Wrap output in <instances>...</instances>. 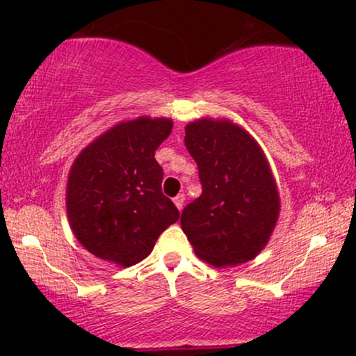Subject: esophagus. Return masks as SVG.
I'll return each instance as SVG.
<instances>
[{
	"label": "esophagus",
	"mask_w": 356,
	"mask_h": 356,
	"mask_svg": "<svg viewBox=\"0 0 356 356\" xmlns=\"http://www.w3.org/2000/svg\"><path fill=\"white\" fill-rule=\"evenodd\" d=\"M184 201H186V195H184V194H177V195H175V197H174V204H175V206H177L179 211L182 209Z\"/></svg>",
	"instance_id": "1"
}]
</instances>
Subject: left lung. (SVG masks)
I'll list each match as a JSON object with an SVG mask.
<instances>
[{"label":"left lung","instance_id":"1","mask_svg":"<svg viewBox=\"0 0 356 356\" xmlns=\"http://www.w3.org/2000/svg\"><path fill=\"white\" fill-rule=\"evenodd\" d=\"M184 142L202 186V194L181 216L195 254L218 268L251 261L266 246L280 216V194L266 155L229 120L191 122Z\"/></svg>","mask_w":356,"mask_h":356}]
</instances>
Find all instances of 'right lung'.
<instances>
[{"label":"right lung","instance_id":"add662e5","mask_svg":"<svg viewBox=\"0 0 356 356\" xmlns=\"http://www.w3.org/2000/svg\"><path fill=\"white\" fill-rule=\"evenodd\" d=\"M172 120L138 117L122 122L81 150L67 184V214L75 238L93 256L134 266L179 219L162 194L164 170L155 150Z\"/></svg>","mask_w":356,"mask_h":356}]
</instances>
